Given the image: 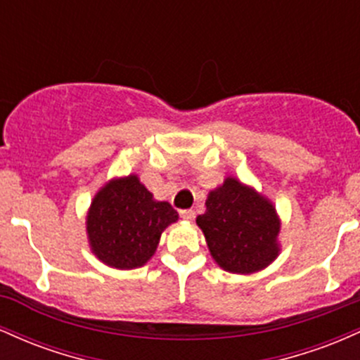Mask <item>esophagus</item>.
<instances>
[{"mask_svg":"<svg viewBox=\"0 0 360 360\" xmlns=\"http://www.w3.org/2000/svg\"><path fill=\"white\" fill-rule=\"evenodd\" d=\"M179 214H181V218H183V220H188V221H191L193 218H194V210H181L179 212Z\"/></svg>","mask_w":360,"mask_h":360,"instance_id":"obj_1","label":"esophagus"}]
</instances>
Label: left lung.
Segmentation results:
<instances>
[{
  "mask_svg": "<svg viewBox=\"0 0 360 360\" xmlns=\"http://www.w3.org/2000/svg\"><path fill=\"white\" fill-rule=\"evenodd\" d=\"M218 266L250 274L264 269L278 255L279 220L276 210L254 189L229 179L210 193L206 212L196 218Z\"/></svg>",
  "mask_w": 360,
  "mask_h": 360,
  "instance_id": "obj_1",
  "label": "left lung"
}]
</instances>
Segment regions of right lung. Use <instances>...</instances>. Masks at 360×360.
<instances>
[{
  "instance_id": "add662e5",
  "label": "right lung",
  "mask_w": 360,
  "mask_h": 360,
  "mask_svg": "<svg viewBox=\"0 0 360 360\" xmlns=\"http://www.w3.org/2000/svg\"><path fill=\"white\" fill-rule=\"evenodd\" d=\"M177 220L166 201H155L137 176L111 181L91 203L88 235L98 259L117 269H135L154 255L160 233Z\"/></svg>"
}]
</instances>
